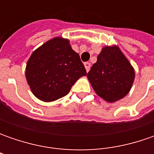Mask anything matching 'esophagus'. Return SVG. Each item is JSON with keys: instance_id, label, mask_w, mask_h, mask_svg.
Returning a JSON list of instances; mask_svg holds the SVG:
<instances>
[{"instance_id": "esophagus-1", "label": "esophagus", "mask_w": 154, "mask_h": 154, "mask_svg": "<svg viewBox=\"0 0 154 154\" xmlns=\"http://www.w3.org/2000/svg\"><path fill=\"white\" fill-rule=\"evenodd\" d=\"M85 68H86V72H89L90 68H91V64L89 62H85Z\"/></svg>"}]
</instances>
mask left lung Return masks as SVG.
<instances>
[{
	"instance_id": "left-lung-1",
	"label": "left lung",
	"mask_w": 154,
	"mask_h": 154,
	"mask_svg": "<svg viewBox=\"0 0 154 154\" xmlns=\"http://www.w3.org/2000/svg\"><path fill=\"white\" fill-rule=\"evenodd\" d=\"M134 70L117 46H105L87 74L92 88L100 98L113 103L129 92Z\"/></svg>"
}]
</instances>
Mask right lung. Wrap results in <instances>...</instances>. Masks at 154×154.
<instances>
[{
  "label": "right lung",
  "instance_id": "obj_1",
  "mask_svg": "<svg viewBox=\"0 0 154 154\" xmlns=\"http://www.w3.org/2000/svg\"><path fill=\"white\" fill-rule=\"evenodd\" d=\"M86 68L69 40L56 37L34 51L26 68V78L35 97L45 102L68 94Z\"/></svg>",
  "mask_w": 154,
  "mask_h": 154
}]
</instances>
